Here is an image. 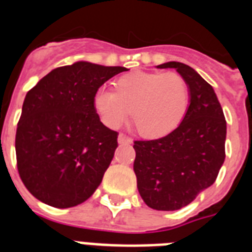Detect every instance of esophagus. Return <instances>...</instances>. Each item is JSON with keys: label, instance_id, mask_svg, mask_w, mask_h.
<instances>
[{"label": "esophagus", "instance_id": "34e87169", "mask_svg": "<svg viewBox=\"0 0 252 252\" xmlns=\"http://www.w3.org/2000/svg\"><path fill=\"white\" fill-rule=\"evenodd\" d=\"M118 142H119V144H130L132 143V138L128 137V135L123 134V133H120L118 135Z\"/></svg>", "mask_w": 252, "mask_h": 252}]
</instances>
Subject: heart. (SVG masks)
<instances>
[{"label": "heart", "mask_w": 252, "mask_h": 252, "mask_svg": "<svg viewBox=\"0 0 252 252\" xmlns=\"http://www.w3.org/2000/svg\"><path fill=\"white\" fill-rule=\"evenodd\" d=\"M94 108L109 128H119L132 111L135 128L146 138H159L180 126L189 109L187 81L175 72L138 71L115 81V91L96 90Z\"/></svg>", "instance_id": "heart-1"}]
</instances>
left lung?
<instances>
[{"label": "left lung", "instance_id": "1", "mask_svg": "<svg viewBox=\"0 0 252 252\" xmlns=\"http://www.w3.org/2000/svg\"><path fill=\"white\" fill-rule=\"evenodd\" d=\"M190 93L188 113L178 128L153 141H135L137 188L144 203L156 211H178L216 181L224 162L227 124L213 87L194 68L166 62Z\"/></svg>", "mask_w": 252, "mask_h": 252}]
</instances>
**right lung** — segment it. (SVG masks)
<instances>
[{
	"instance_id": "1",
	"label": "right lung",
	"mask_w": 252,
	"mask_h": 252,
	"mask_svg": "<svg viewBox=\"0 0 252 252\" xmlns=\"http://www.w3.org/2000/svg\"><path fill=\"white\" fill-rule=\"evenodd\" d=\"M126 67L74 62L50 71L29 93L17 124V170L26 189L56 208L84 203L118 147L94 108V94Z\"/></svg>"
}]
</instances>
